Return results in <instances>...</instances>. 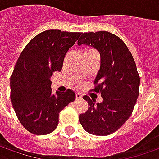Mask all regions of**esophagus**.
Returning a JSON list of instances; mask_svg holds the SVG:
<instances>
[{"mask_svg": "<svg viewBox=\"0 0 159 159\" xmlns=\"http://www.w3.org/2000/svg\"><path fill=\"white\" fill-rule=\"evenodd\" d=\"M75 96H76V99H80L82 98V95L80 93H79L75 94Z\"/></svg>", "mask_w": 159, "mask_h": 159, "instance_id": "34e87169", "label": "esophagus"}]
</instances>
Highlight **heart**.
<instances>
[{
    "label": "heart",
    "instance_id": "b5f03b06",
    "mask_svg": "<svg viewBox=\"0 0 159 159\" xmlns=\"http://www.w3.org/2000/svg\"><path fill=\"white\" fill-rule=\"evenodd\" d=\"M92 50H93V49H87L86 52H88V51H92Z\"/></svg>",
    "mask_w": 159,
    "mask_h": 159
}]
</instances>
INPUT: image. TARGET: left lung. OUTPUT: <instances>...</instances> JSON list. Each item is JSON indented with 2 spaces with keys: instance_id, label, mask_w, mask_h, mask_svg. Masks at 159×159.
<instances>
[{
  "instance_id": "1",
  "label": "left lung",
  "mask_w": 159,
  "mask_h": 159,
  "mask_svg": "<svg viewBox=\"0 0 159 159\" xmlns=\"http://www.w3.org/2000/svg\"><path fill=\"white\" fill-rule=\"evenodd\" d=\"M91 46L100 54V68L92 91L100 93L102 103L87 95L88 110L80 115L85 131L107 136L119 130L132 115L139 95L140 78L132 53L119 37L107 31L84 33L78 45Z\"/></svg>"
}]
</instances>
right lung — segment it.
<instances>
[{
  "label": "right lung",
  "instance_id": "obj_1",
  "mask_svg": "<svg viewBox=\"0 0 159 159\" xmlns=\"http://www.w3.org/2000/svg\"><path fill=\"white\" fill-rule=\"evenodd\" d=\"M81 33L49 29L34 37L23 49L10 78L11 102L29 132L46 135L56 129L59 115L75 99L74 92L52 93L50 78L61 72L68 49Z\"/></svg>",
  "mask_w": 159,
  "mask_h": 159
}]
</instances>
